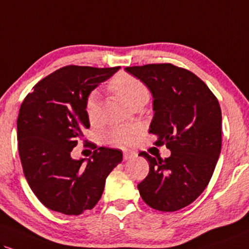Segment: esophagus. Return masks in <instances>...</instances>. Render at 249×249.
<instances>
[{"instance_id": "1", "label": "esophagus", "mask_w": 249, "mask_h": 249, "mask_svg": "<svg viewBox=\"0 0 249 249\" xmlns=\"http://www.w3.org/2000/svg\"><path fill=\"white\" fill-rule=\"evenodd\" d=\"M135 157H137V153L135 151H124V160H129V159H134Z\"/></svg>"}]
</instances>
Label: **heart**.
Segmentation results:
<instances>
[{"instance_id": "b5f03b06", "label": "heart", "mask_w": 249, "mask_h": 249, "mask_svg": "<svg viewBox=\"0 0 249 249\" xmlns=\"http://www.w3.org/2000/svg\"><path fill=\"white\" fill-rule=\"evenodd\" d=\"M109 90L118 94L129 105L136 103H145L149 98V90L145 84L135 76L127 72H119L108 83ZM85 113L90 124H96L100 119V106L98 94L92 92L85 103ZM136 125H121L110 129L106 134L107 142L119 146H128L139 135Z\"/></svg>"}]
</instances>
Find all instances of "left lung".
<instances>
[{"label":"left lung","mask_w":249,"mask_h":249,"mask_svg":"<svg viewBox=\"0 0 249 249\" xmlns=\"http://www.w3.org/2000/svg\"><path fill=\"white\" fill-rule=\"evenodd\" d=\"M153 97L149 133L156 145H166L162 159L141 151L149 161V174L137 185L152 209L177 211L194 202L213 177L222 149V110L207 84L189 70L171 63L127 67Z\"/></svg>","instance_id":"8db88e82"}]
</instances>
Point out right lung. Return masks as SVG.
I'll return each instance as SVG.
<instances>
[{
	"label": "right lung",
	"mask_w": 249,
	"mask_h": 249,
	"mask_svg": "<svg viewBox=\"0 0 249 249\" xmlns=\"http://www.w3.org/2000/svg\"><path fill=\"white\" fill-rule=\"evenodd\" d=\"M120 67L67 66L46 76L21 103L17 119L18 151L29 186L48 209L81 214L99 201L106 178L122 161L118 149L99 148L91 159L70 153L90 128L89 94Z\"/></svg>",
	"instance_id": "right-lung-1"
}]
</instances>
